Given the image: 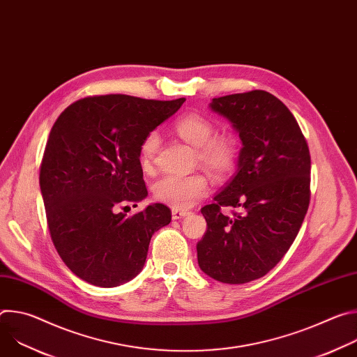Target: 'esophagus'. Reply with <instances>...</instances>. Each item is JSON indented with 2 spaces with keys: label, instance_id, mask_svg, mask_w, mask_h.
Returning a JSON list of instances; mask_svg holds the SVG:
<instances>
[{
  "label": "esophagus",
  "instance_id": "34e87169",
  "mask_svg": "<svg viewBox=\"0 0 357 357\" xmlns=\"http://www.w3.org/2000/svg\"><path fill=\"white\" fill-rule=\"evenodd\" d=\"M188 215H189V212H186V211H178V209H174V211H172V219H174V220L182 219V218H185V216H188Z\"/></svg>",
  "mask_w": 357,
  "mask_h": 357
}]
</instances>
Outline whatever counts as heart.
Wrapping results in <instances>:
<instances>
[{"mask_svg": "<svg viewBox=\"0 0 357 357\" xmlns=\"http://www.w3.org/2000/svg\"><path fill=\"white\" fill-rule=\"evenodd\" d=\"M176 134L196 148V158L212 175L227 176L237 161V142L229 132H215V123L206 116L190 113L175 123ZM160 134L148 132L139 146V160L144 168L154 161L160 149ZM208 192V179L199 172L189 175L171 174L160 178L154 185L157 200L175 209H189Z\"/></svg>", "mask_w": 357, "mask_h": 357, "instance_id": "b5f03b06", "label": "heart"}]
</instances>
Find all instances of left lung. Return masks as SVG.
<instances>
[{"instance_id": "8db88e82", "label": "left lung", "mask_w": 357, "mask_h": 357, "mask_svg": "<svg viewBox=\"0 0 357 357\" xmlns=\"http://www.w3.org/2000/svg\"><path fill=\"white\" fill-rule=\"evenodd\" d=\"M243 142L237 174L200 209L208 229L196 244L200 270L225 284H244L273 270L294 243L311 199V155L295 117L264 90L213 98ZM226 206L241 213L229 218Z\"/></svg>"}]
</instances>
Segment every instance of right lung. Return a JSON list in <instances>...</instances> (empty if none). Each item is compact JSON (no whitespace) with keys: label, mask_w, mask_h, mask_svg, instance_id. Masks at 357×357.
Listing matches in <instances>:
<instances>
[{"label":"right lung","mask_w":357,"mask_h":357,"mask_svg":"<svg viewBox=\"0 0 357 357\" xmlns=\"http://www.w3.org/2000/svg\"><path fill=\"white\" fill-rule=\"evenodd\" d=\"M183 101L84 97L50 130L39 174L47 227L61 259L83 281L112 288L132 280L152 234L169 225L162 203L131 216L117 209L146 197L141 142Z\"/></svg>","instance_id":"1"}]
</instances>
